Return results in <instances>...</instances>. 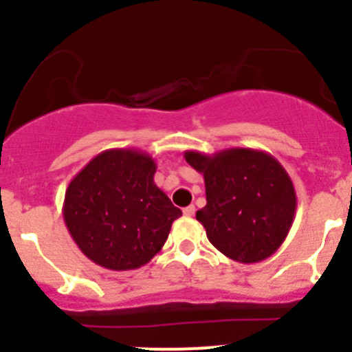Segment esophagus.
I'll return each mask as SVG.
<instances>
[{
    "instance_id": "34e87169",
    "label": "esophagus",
    "mask_w": 352,
    "mask_h": 352,
    "mask_svg": "<svg viewBox=\"0 0 352 352\" xmlns=\"http://www.w3.org/2000/svg\"><path fill=\"white\" fill-rule=\"evenodd\" d=\"M183 214H185L186 217H192L193 214H195V207H193V206L185 207V209H183Z\"/></svg>"
}]
</instances>
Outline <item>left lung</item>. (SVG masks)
I'll use <instances>...</instances> for the list:
<instances>
[{"label": "left lung", "mask_w": 352, "mask_h": 352, "mask_svg": "<svg viewBox=\"0 0 352 352\" xmlns=\"http://www.w3.org/2000/svg\"><path fill=\"white\" fill-rule=\"evenodd\" d=\"M185 160L204 176L207 204L197 210V221L219 252L250 264L280 249L294 223L297 197L278 160L254 148L212 155L186 150Z\"/></svg>", "instance_id": "1"}]
</instances>
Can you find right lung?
I'll return each instance as SVG.
<instances>
[{"label": "right lung", "instance_id": "1", "mask_svg": "<svg viewBox=\"0 0 352 352\" xmlns=\"http://www.w3.org/2000/svg\"><path fill=\"white\" fill-rule=\"evenodd\" d=\"M152 155L112 148L93 157L72 178L63 221L81 252L112 271L136 270L166 243L182 210L153 183Z\"/></svg>", "mask_w": 352, "mask_h": 352}]
</instances>
